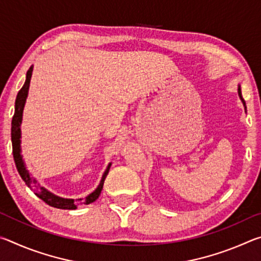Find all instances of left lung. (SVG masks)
<instances>
[{
    "instance_id": "obj_1",
    "label": "left lung",
    "mask_w": 261,
    "mask_h": 261,
    "mask_svg": "<svg viewBox=\"0 0 261 261\" xmlns=\"http://www.w3.org/2000/svg\"><path fill=\"white\" fill-rule=\"evenodd\" d=\"M238 95H240V98H241V100H242V102H243V105L245 106V101H244V99H243V96H242V91H241V86H238Z\"/></svg>"
}]
</instances>
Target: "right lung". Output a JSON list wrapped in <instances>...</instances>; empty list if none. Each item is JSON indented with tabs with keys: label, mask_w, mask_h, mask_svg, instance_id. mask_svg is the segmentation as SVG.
<instances>
[{
	"label": "right lung",
	"mask_w": 261,
	"mask_h": 261,
	"mask_svg": "<svg viewBox=\"0 0 261 261\" xmlns=\"http://www.w3.org/2000/svg\"><path fill=\"white\" fill-rule=\"evenodd\" d=\"M32 71H33V67H31L29 69L28 73H26V81H25L24 86L20 88L18 94H17L16 103H15V114H14V117H12V123H11L12 154H14V160L16 163L17 170H18L20 177L25 180L26 184H28V187L35 193V196L39 197L41 200L45 201L47 205L55 207V208H61V210H76L81 204H90V202H93L98 199L101 191H102L106 176H107L109 173L110 163L108 165L107 169H106V171H105L102 179H101L99 187L95 189V191H93L91 194H88V196L86 197V199H82V198L81 199H64V198L57 197V196H55V194H53L51 192L47 191L46 189L40 187V185L37 183L35 178L30 177L29 171L26 170V167L23 162V159H21V155H20V124H21V118H23L24 105H25V101H26V98H28V93H29L30 82H31V77H32Z\"/></svg>",
	"instance_id": "1"
}]
</instances>
